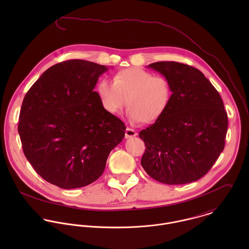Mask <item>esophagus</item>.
Instances as JSON below:
<instances>
[{
  "label": "esophagus",
  "instance_id": "1",
  "mask_svg": "<svg viewBox=\"0 0 249 249\" xmlns=\"http://www.w3.org/2000/svg\"><path fill=\"white\" fill-rule=\"evenodd\" d=\"M135 136H137V132L135 130H133V129H131L129 127H127L125 129V138L126 139L132 138V137H135Z\"/></svg>",
  "mask_w": 249,
  "mask_h": 249
}]
</instances>
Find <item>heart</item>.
<instances>
[{
    "mask_svg": "<svg viewBox=\"0 0 249 249\" xmlns=\"http://www.w3.org/2000/svg\"><path fill=\"white\" fill-rule=\"evenodd\" d=\"M98 94L104 108L117 113L125 106L131 122L152 123L158 120L170 107L173 87L164 76L139 68L119 71L114 82L103 78L98 83Z\"/></svg>",
    "mask_w": 249,
    "mask_h": 249,
    "instance_id": "1",
    "label": "heart"
}]
</instances>
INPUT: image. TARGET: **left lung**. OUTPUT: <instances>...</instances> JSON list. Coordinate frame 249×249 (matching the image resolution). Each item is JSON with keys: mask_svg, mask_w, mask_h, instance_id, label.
<instances>
[{"mask_svg": "<svg viewBox=\"0 0 249 249\" xmlns=\"http://www.w3.org/2000/svg\"><path fill=\"white\" fill-rule=\"evenodd\" d=\"M147 68L170 80L173 98L167 111L139 133L145 144L141 165L150 178L164 184L196 181L224 148L228 119L223 102L195 67L161 61Z\"/></svg>", "mask_w": 249, "mask_h": 249, "instance_id": "left-lung-1", "label": "left lung"}]
</instances>
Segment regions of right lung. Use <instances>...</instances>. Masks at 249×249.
<instances>
[{"instance_id":"obj_1","label":"right lung","mask_w":249,"mask_h":249,"mask_svg":"<svg viewBox=\"0 0 249 249\" xmlns=\"http://www.w3.org/2000/svg\"><path fill=\"white\" fill-rule=\"evenodd\" d=\"M107 66L81 59L44 71L26 94L18 132L36 173L62 189L87 186L100 178L125 125L107 111L94 91Z\"/></svg>"}]
</instances>
